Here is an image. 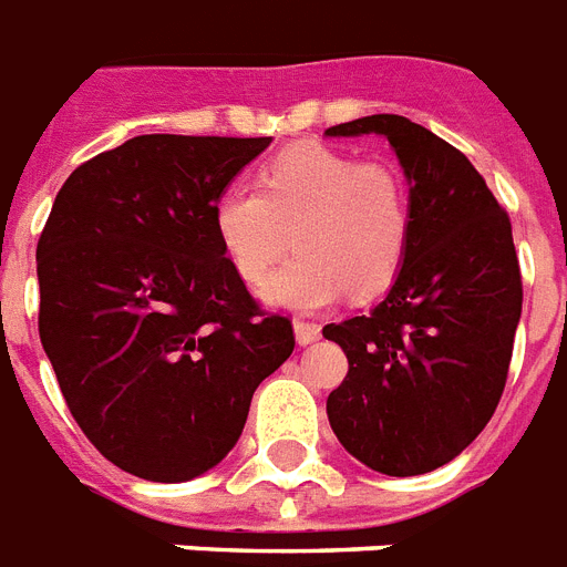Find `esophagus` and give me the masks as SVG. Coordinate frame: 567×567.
<instances>
[{
	"label": "esophagus",
	"mask_w": 567,
	"mask_h": 567,
	"mask_svg": "<svg viewBox=\"0 0 567 567\" xmlns=\"http://www.w3.org/2000/svg\"><path fill=\"white\" fill-rule=\"evenodd\" d=\"M293 334H297L299 347H308V343L320 340V326L308 323V320H293Z\"/></svg>",
	"instance_id": "34e87169"
}]
</instances>
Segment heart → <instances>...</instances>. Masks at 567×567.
<instances>
[{"mask_svg":"<svg viewBox=\"0 0 567 567\" xmlns=\"http://www.w3.org/2000/svg\"><path fill=\"white\" fill-rule=\"evenodd\" d=\"M212 220L220 250L250 285L293 241L297 256L270 276L265 299L315 311L347 291L372 297L399 276L411 241V188L395 165L299 142L261 165L256 188H224Z\"/></svg>","mask_w":567,"mask_h":567,"instance_id":"obj_1","label":"heart"}]
</instances>
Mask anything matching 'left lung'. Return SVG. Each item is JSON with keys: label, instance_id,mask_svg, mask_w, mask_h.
Masks as SVG:
<instances>
[{"label": "left lung", "instance_id": "left-lung-1", "mask_svg": "<svg viewBox=\"0 0 567 567\" xmlns=\"http://www.w3.org/2000/svg\"><path fill=\"white\" fill-rule=\"evenodd\" d=\"M381 133L411 183V241L370 315L329 323L349 372L326 413L340 445L390 477L425 475L466 449L507 384L522 317L513 224L454 145L404 116H363L326 136Z\"/></svg>", "mask_w": 567, "mask_h": 567}]
</instances>
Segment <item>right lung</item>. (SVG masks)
Returning <instances> with one entry per match:
<instances>
[{
	"label": "right lung",
	"mask_w": 567,
	"mask_h": 567,
	"mask_svg": "<svg viewBox=\"0 0 567 567\" xmlns=\"http://www.w3.org/2000/svg\"><path fill=\"white\" fill-rule=\"evenodd\" d=\"M270 136L148 133L69 174L37 241L40 340L69 413L136 477L183 483L238 443L293 352L215 236V200Z\"/></svg>",
	"instance_id": "1"
}]
</instances>
